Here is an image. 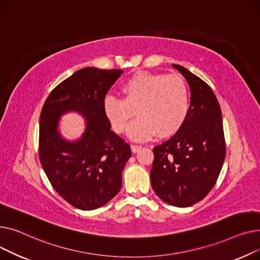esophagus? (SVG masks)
I'll list each match as a JSON object with an SVG mask.
<instances>
[{"mask_svg":"<svg viewBox=\"0 0 260 260\" xmlns=\"http://www.w3.org/2000/svg\"><path fill=\"white\" fill-rule=\"evenodd\" d=\"M142 149L141 145H131V150L133 153H136V152H139Z\"/></svg>","mask_w":260,"mask_h":260,"instance_id":"34e87169","label":"esophagus"}]
</instances>
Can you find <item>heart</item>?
Segmentation results:
<instances>
[{"label":"heart","instance_id":"b5f03b06","mask_svg":"<svg viewBox=\"0 0 260 260\" xmlns=\"http://www.w3.org/2000/svg\"><path fill=\"white\" fill-rule=\"evenodd\" d=\"M120 91L123 99L107 96L103 111L112 130L118 134L127 130L137 112L140 116L128 132L134 141H147L155 131L158 136L173 134L188 116L190 92L180 76L139 72L123 83Z\"/></svg>","mask_w":260,"mask_h":260}]
</instances>
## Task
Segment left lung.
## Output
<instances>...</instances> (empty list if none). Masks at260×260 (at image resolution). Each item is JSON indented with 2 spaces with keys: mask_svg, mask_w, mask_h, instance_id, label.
<instances>
[{
  "mask_svg": "<svg viewBox=\"0 0 260 260\" xmlns=\"http://www.w3.org/2000/svg\"><path fill=\"white\" fill-rule=\"evenodd\" d=\"M172 66L190 86V109L178 131L153 148L150 177L161 201L186 208L201 202L216 184L225 141L220 106L213 90L185 67Z\"/></svg>",
  "mask_w": 260,
  "mask_h": 260,
  "instance_id": "1",
  "label": "left lung"
}]
</instances>
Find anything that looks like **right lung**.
I'll list each match as a JSON object with an SVG mask.
<instances>
[{
  "label": "right lung",
  "instance_id": "add662e5",
  "mask_svg": "<svg viewBox=\"0 0 260 260\" xmlns=\"http://www.w3.org/2000/svg\"><path fill=\"white\" fill-rule=\"evenodd\" d=\"M123 70L87 67L58 84L46 100L40 116L39 157L52 188L71 206L94 210L119 192L121 173L131 148L111 130L103 103ZM78 111L87 119L76 142H66L57 131L59 116Z\"/></svg>",
  "mask_w": 260,
  "mask_h": 260
}]
</instances>
